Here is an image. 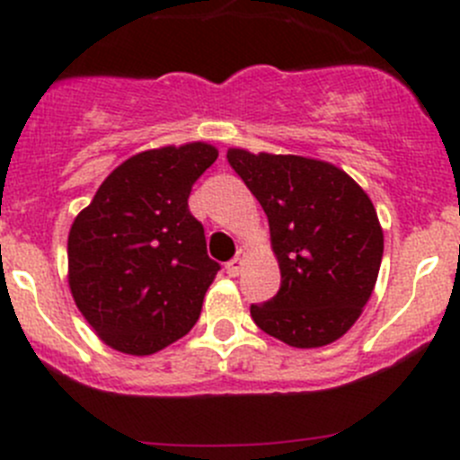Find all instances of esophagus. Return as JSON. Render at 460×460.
<instances>
[{"mask_svg": "<svg viewBox=\"0 0 460 460\" xmlns=\"http://www.w3.org/2000/svg\"><path fill=\"white\" fill-rule=\"evenodd\" d=\"M244 262H247V253L244 252H238V256H235L231 262H226V273H229L231 278L240 276V271H243Z\"/></svg>", "mask_w": 460, "mask_h": 460, "instance_id": "34e87169", "label": "esophagus"}]
</instances>
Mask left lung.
<instances>
[{"label":"left lung","instance_id":"obj_1","mask_svg":"<svg viewBox=\"0 0 460 460\" xmlns=\"http://www.w3.org/2000/svg\"><path fill=\"white\" fill-rule=\"evenodd\" d=\"M229 164L262 204L280 289L253 323L298 349L345 336L372 298L383 226L367 193L336 164L231 146Z\"/></svg>","mask_w":460,"mask_h":460}]
</instances>
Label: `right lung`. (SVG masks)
I'll return each mask as SVG.
<instances>
[{
  "label": "right lung",
  "instance_id": "1",
  "mask_svg": "<svg viewBox=\"0 0 460 460\" xmlns=\"http://www.w3.org/2000/svg\"><path fill=\"white\" fill-rule=\"evenodd\" d=\"M217 160L208 142L169 144L115 166L68 231V287L111 349L151 356L191 332L220 264L189 211Z\"/></svg>",
  "mask_w": 460,
  "mask_h": 460
}]
</instances>
